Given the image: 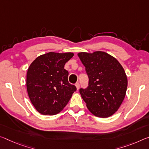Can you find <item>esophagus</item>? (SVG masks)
Wrapping results in <instances>:
<instances>
[{"mask_svg": "<svg viewBox=\"0 0 149 149\" xmlns=\"http://www.w3.org/2000/svg\"><path fill=\"white\" fill-rule=\"evenodd\" d=\"M75 86H76V88H77V90H78V89H79V87H80L79 84V83H76V84H75Z\"/></svg>", "mask_w": 149, "mask_h": 149, "instance_id": "1", "label": "esophagus"}]
</instances>
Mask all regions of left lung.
I'll return each mask as SVG.
<instances>
[{"label": "left lung", "instance_id": "8db88e82", "mask_svg": "<svg viewBox=\"0 0 149 149\" xmlns=\"http://www.w3.org/2000/svg\"><path fill=\"white\" fill-rule=\"evenodd\" d=\"M86 67L88 86L79 93L89 111L98 117H108L117 111L125 97L127 78L118 61L104 52L77 54Z\"/></svg>", "mask_w": 149, "mask_h": 149}]
</instances>
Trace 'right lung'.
<instances>
[{
	"mask_svg": "<svg viewBox=\"0 0 149 149\" xmlns=\"http://www.w3.org/2000/svg\"><path fill=\"white\" fill-rule=\"evenodd\" d=\"M73 56L71 52H49L38 56L28 68V94L41 114L53 115L60 112L76 91V87L68 82L69 73L64 69Z\"/></svg>",
	"mask_w": 149,
	"mask_h": 149,
	"instance_id": "add662e5",
	"label": "right lung"
}]
</instances>
